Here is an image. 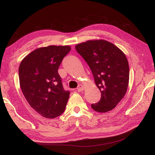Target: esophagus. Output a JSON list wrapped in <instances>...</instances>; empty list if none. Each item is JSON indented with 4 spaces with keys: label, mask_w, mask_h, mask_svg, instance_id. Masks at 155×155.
Masks as SVG:
<instances>
[{
    "label": "esophagus",
    "mask_w": 155,
    "mask_h": 155,
    "mask_svg": "<svg viewBox=\"0 0 155 155\" xmlns=\"http://www.w3.org/2000/svg\"><path fill=\"white\" fill-rule=\"evenodd\" d=\"M83 90H84V86H83V85H78V87L77 88L78 92H82Z\"/></svg>",
    "instance_id": "obj_1"
}]
</instances>
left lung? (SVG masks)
<instances>
[{"instance_id": "left-lung-1", "label": "left lung", "mask_w": 155, "mask_h": 155, "mask_svg": "<svg viewBox=\"0 0 155 155\" xmlns=\"http://www.w3.org/2000/svg\"><path fill=\"white\" fill-rule=\"evenodd\" d=\"M77 52L84 58L94 76L101 97L92 104L95 111L107 112L117 106L126 95L129 83V64L123 51L103 39L77 44Z\"/></svg>"}]
</instances>
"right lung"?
Returning <instances> with one entry per match:
<instances>
[{
    "label": "right lung",
    "instance_id": "add662e5",
    "mask_svg": "<svg viewBox=\"0 0 155 155\" xmlns=\"http://www.w3.org/2000/svg\"><path fill=\"white\" fill-rule=\"evenodd\" d=\"M70 50L69 45L43 47L21 62L18 74L22 92L30 106L43 117L54 119L65 109L70 93L63 89L58 69Z\"/></svg>",
    "mask_w": 155,
    "mask_h": 155
}]
</instances>
